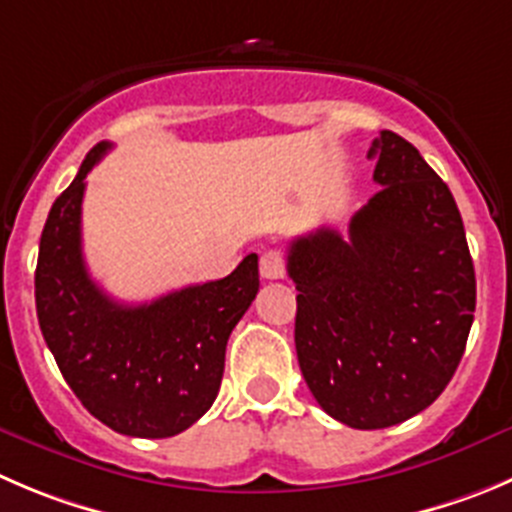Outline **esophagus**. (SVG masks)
Segmentation results:
<instances>
[{
	"mask_svg": "<svg viewBox=\"0 0 512 512\" xmlns=\"http://www.w3.org/2000/svg\"><path fill=\"white\" fill-rule=\"evenodd\" d=\"M286 274V261H284V253L271 248L261 256V276L264 279H284Z\"/></svg>",
	"mask_w": 512,
	"mask_h": 512,
	"instance_id": "esophagus-1",
	"label": "esophagus"
}]
</instances>
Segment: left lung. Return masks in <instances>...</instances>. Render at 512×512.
Masks as SVG:
<instances>
[{
  "mask_svg": "<svg viewBox=\"0 0 512 512\" xmlns=\"http://www.w3.org/2000/svg\"><path fill=\"white\" fill-rule=\"evenodd\" d=\"M379 188L349 238L316 228L289 246L296 357L326 415L382 430L430 407L455 374L475 269L450 188L392 130L369 148Z\"/></svg>",
  "mask_w": 512,
  "mask_h": 512,
  "instance_id": "8db88e82",
  "label": "left lung"
}]
</instances>
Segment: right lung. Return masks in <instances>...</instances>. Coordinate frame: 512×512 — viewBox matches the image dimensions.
<instances>
[{
    "label": "right lung",
    "mask_w": 512,
    "mask_h": 512,
    "mask_svg": "<svg viewBox=\"0 0 512 512\" xmlns=\"http://www.w3.org/2000/svg\"><path fill=\"white\" fill-rule=\"evenodd\" d=\"M110 143H97L50 208L34 271L42 337L62 377L92 417L145 440L173 437L211 410L226 344L259 294V256L248 253L218 281L120 304L82 259L85 178Z\"/></svg>",
    "instance_id": "1"
}]
</instances>
